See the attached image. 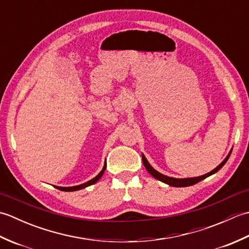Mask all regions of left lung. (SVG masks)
I'll return each mask as SVG.
<instances>
[{"mask_svg":"<svg viewBox=\"0 0 249 249\" xmlns=\"http://www.w3.org/2000/svg\"><path fill=\"white\" fill-rule=\"evenodd\" d=\"M231 152H232V151H230L228 156H227V157L225 158L224 161L221 162L219 166L216 167V168L214 169V170H212L211 172L204 174V176L197 177V178H170V177L163 176V174H161V173H160L158 171H156L155 169L150 165L149 161L146 160V158H145V156H144L143 154H142V161H143V165H144L145 169L147 170V172H149L152 177H154L156 179H158V181H161V182L166 183V184H168V185H170V186H174V187H186V186H192V185H194V184H197V183H199L200 181H202V179H204V178H206L208 177L212 176V174L217 172V171L219 170V169L223 168V166L227 162V160H228V158L230 157Z\"/></svg>","mask_w":249,"mask_h":249,"instance_id":"1","label":"left lung"}]
</instances>
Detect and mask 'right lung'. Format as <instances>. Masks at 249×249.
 I'll return each instance as SVG.
<instances>
[{
	"label": "right lung",
	"mask_w": 249,
	"mask_h": 249,
	"mask_svg": "<svg viewBox=\"0 0 249 249\" xmlns=\"http://www.w3.org/2000/svg\"><path fill=\"white\" fill-rule=\"evenodd\" d=\"M106 167H107V162L105 161V165H104L103 170L100 171L94 178H92L91 181H89V182H87V183H83V184H80V185H77V186H71V187H60V186H55V187H56L57 189L63 190V192H75V190H79V189L86 188V187L89 186V185H93V184L96 183V182L98 181V179L103 177V174H104V172H105V170H106Z\"/></svg>",
	"instance_id": "right-lung-1"
}]
</instances>
